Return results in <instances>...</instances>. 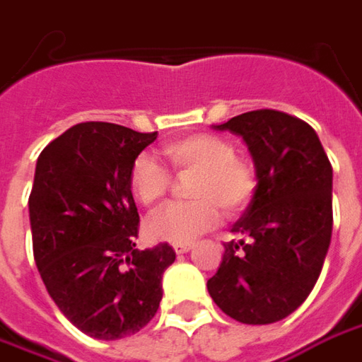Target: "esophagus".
Segmentation results:
<instances>
[{"mask_svg": "<svg viewBox=\"0 0 362 362\" xmlns=\"http://www.w3.org/2000/svg\"><path fill=\"white\" fill-rule=\"evenodd\" d=\"M173 248H175L177 254H185L193 248V244H173Z\"/></svg>", "mask_w": 362, "mask_h": 362, "instance_id": "obj_1", "label": "esophagus"}]
</instances>
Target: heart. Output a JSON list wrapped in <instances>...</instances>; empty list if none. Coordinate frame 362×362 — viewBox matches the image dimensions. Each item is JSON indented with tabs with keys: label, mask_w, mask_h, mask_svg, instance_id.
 <instances>
[{
	"label": "heart",
	"mask_w": 362,
	"mask_h": 362,
	"mask_svg": "<svg viewBox=\"0 0 362 362\" xmlns=\"http://www.w3.org/2000/svg\"><path fill=\"white\" fill-rule=\"evenodd\" d=\"M163 156L175 171L195 173L189 195L195 201L173 203L156 213L146 230L153 240L171 244H191L197 236L211 230L224 214L243 213L256 193L254 167L236 157L228 139L214 134H193L167 141ZM169 173L157 159L141 153L134 159L129 185L141 205H157L169 189Z\"/></svg>",
	"instance_id": "heart-1"
}]
</instances>
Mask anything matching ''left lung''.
Masks as SVG:
<instances>
[{
  "label": "left lung",
  "mask_w": 362,
  "mask_h": 362,
  "mask_svg": "<svg viewBox=\"0 0 362 362\" xmlns=\"http://www.w3.org/2000/svg\"><path fill=\"white\" fill-rule=\"evenodd\" d=\"M240 136L256 169V193L233 224L206 288L228 317L268 325L313 290L333 230V169L315 129L278 110H254L221 126Z\"/></svg>",
  "instance_id": "1"
}]
</instances>
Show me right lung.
<instances>
[{"label":"right lung","mask_w":362,"mask_h":362,"mask_svg":"<svg viewBox=\"0 0 362 362\" xmlns=\"http://www.w3.org/2000/svg\"><path fill=\"white\" fill-rule=\"evenodd\" d=\"M157 132L108 122L69 128L41 151L29 195L33 256L62 315L82 333L116 341L144 329L175 262L167 243L138 250L129 171Z\"/></svg>","instance_id":"add662e5"}]
</instances>
